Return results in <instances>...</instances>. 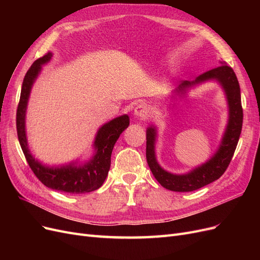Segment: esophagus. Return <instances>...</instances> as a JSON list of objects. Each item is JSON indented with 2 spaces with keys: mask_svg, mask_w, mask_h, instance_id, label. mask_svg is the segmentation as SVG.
Wrapping results in <instances>:
<instances>
[{
  "mask_svg": "<svg viewBox=\"0 0 260 260\" xmlns=\"http://www.w3.org/2000/svg\"><path fill=\"white\" fill-rule=\"evenodd\" d=\"M135 115L141 119H146V118L149 116V108L145 103H141L139 104L136 109H135Z\"/></svg>",
  "mask_w": 260,
  "mask_h": 260,
  "instance_id": "34e87169",
  "label": "esophagus"
}]
</instances>
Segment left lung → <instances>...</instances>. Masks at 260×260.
Listing matches in <instances>:
<instances>
[{"label": "left lung", "instance_id": "8db88e82", "mask_svg": "<svg viewBox=\"0 0 260 260\" xmlns=\"http://www.w3.org/2000/svg\"><path fill=\"white\" fill-rule=\"evenodd\" d=\"M215 79L224 89L229 104V122L226 125L224 137L218 152L206 164L195 168L190 174L172 175L165 171L156 161L154 144L156 131L151 127L146 131V160L152 174L158 182L167 190L175 192H191L205 186L221 177L232 159L237 148L243 124V108L241 103V90L238 78L233 69L221 62V65L200 75L195 81H183L177 91L183 93L192 84Z\"/></svg>", "mask_w": 260, "mask_h": 260}]
</instances>
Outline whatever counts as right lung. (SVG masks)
Wrapping results in <instances>:
<instances>
[{
	"mask_svg": "<svg viewBox=\"0 0 260 260\" xmlns=\"http://www.w3.org/2000/svg\"><path fill=\"white\" fill-rule=\"evenodd\" d=\"M51 57L52 54L48 53L44 56L38 58L28 69L23 78L16 113V129L19 144L31 170L45 186L52 190L70 194L95 191L104 183L107 177L108 170L111 168V156L114 145L121 132L128 128L129 117L127 115L117 117L99 130L95 142H94L96 153L93 158L83 166L78 167L75 165H68V166L55 169L42 166L34 158L28 149L25 132V115L31 86L38 77V74L40 73L41 65L48 62Z\"/></svg>",
	"mask_w": 260,
	"mask_h": 260,
	"instance_id": "obj_1",
	"label": "right lung"
}]
</instances>
